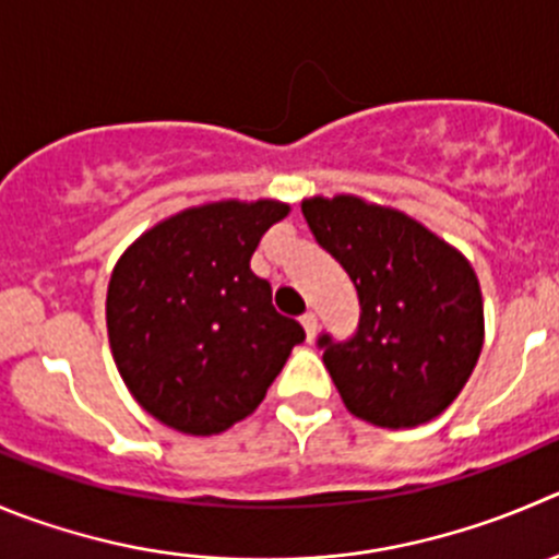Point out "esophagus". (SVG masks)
<instances>
[{
	"label": "esophagus",
	"mask_w": 559,
	"mask_h": 559,
	"mask_svg": "<svg viewBox=\"0 0 559 559\" xmlns=\"http://www.w3.org/2000/svg\"><path fill=\"white\" fill-rule=\"evenodd\" d=\"M301 326H305V332H307V340H316V334H318V316L316 312H305V316H301Z\"/></svg>",
	"instance_id": "esophagus-1"
}]
</instances>
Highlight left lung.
Masks as SVG:
<instances>
[{
    "label": "left lung",
    "mask_w": 559,
    "mask_h": 559,
    "mask_svg": "<svg viewBox=\"0 0 559 559\" xmlns=\"http://www.w3.org/2000/svg\"><path fill=\"white\" fill-rule=\"evenodd\" d=\"M316 241L359 296L354 337H318L354 417L417 428L459 397L483 348V296L469 260L403 211L362 197L301 203Z\"/></svg>",
    "instance_id": "obj_1"
}]
</instances>
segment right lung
I'll list each match as a JSON object with an SVG mask.
<instances>
[{
	"label": "right lung",
	"mask_w": 559,
	"mask_h": 559,
	"mask_svg": "<svg viewBox=\"0 0 559 559\" xmlns=\"http://www.w3.org/2000/svg\"><path fill=\"white\" fill-rule=\"evenodd\" d=\"M288 211L280 200L197 205L117 260L106 290L111 356L134 401L167 428L214 436L241 423L305 340L249 269Z\"/></svg>",
	"instance_id": "obj_1"
}]
</instances>
